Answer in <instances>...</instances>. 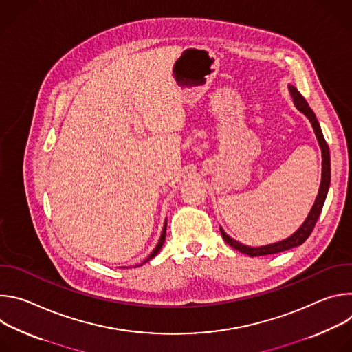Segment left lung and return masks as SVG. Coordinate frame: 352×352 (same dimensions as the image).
I'll use <instances>...</instances> for the list:
<instances>
[{
  "instance_id": "1",
  "label": "left lung",
  "mask_w": 352,
  "mask_h": 352,
  "mask_svg": "<svg viewBox=\"0 0 352 352\" xmlns=\"http://www.w3.org/2000/svg\"><path fill=\"white\" fill-rule=\"evenodd\" d=\"M289 89V93L294 98V104L295 107L300 111L304 113L312 126H314V131L316 133V138L319 140V144H320V148H322V157H323V162H322V182H320V188H319V193H318V197L315 200V205L309 213V216L307 217L305 223L299 227V230L292 234L289 238L284 239V241H280V242H276V243H272V245H266V246H261V248H250V246H246V245H242L236 241H234L232 238H230L221 228V235H223V239L234 249L239 250V252L248 255V256H265V255H273V254H278V252H283V250H287V249H291L294 246H298L300 243H304L308 236L312 234L315 226H316V221L322 213V209H323V205H324V200H326V196H327V192H329V185H330V153H329V146L324 140V136L322 133V129H320V125L316 120V116L315 113L311 110L309 104L307 103V100L300 96V93L294 87V86H288Z\"/></svg>"
}]
</instances>
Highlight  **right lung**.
I'll list each match as a JSON object with an SVG mask.
<instances>
[{
  "instance_id": "add662e5",
  "label": "right lung",
  "mask_w": 352,
  "mask_h": 352,
  "mask_svg": "<svg viewBox=\"0 0 352 352\" xmlns=\"http://www.w3.org/2000/svg\"><path fill=\"white\" fill-rule=\"evenodd\" d=\"M166 226H167V223L164 224V228H163V232H162V236H160V241H159L157 246L155 248V250H153V252L148 255V258H147V259H146V261H144L143 263H146V262H147V261H150V259H153V258H155V256H156V255H157V254L160 252V249H162V246H163V243H164V241H166V228H167Z\"/></svg>"
}]
</instances>
